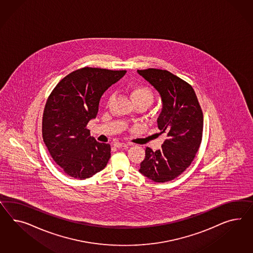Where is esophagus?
<instances>
[{"mask_svg": "<svg viewBox=\"0 0 253 253\" xmlns=\"http://www.w3.org/2000/svg\"><path fill=\"white\" fill-rule=\"evenodd\" d=\"M128 144H125V143H119V142H117L114 144V146L117 147V148H122V147H126Z\"/></svg>", "mask_w": 253, "mask_h": 253, "instance_id": "esophagus-1", "label": "esophagus"}]
</instances>
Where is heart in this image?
<instances>
[{
    "mask_svg": "<svg viewBox=\"0 0 253 253\" xmlns=\"http://www.w3.org/2000/svg\"><path fill=\"white\" fill-rule=\"evenodd\" d=\"M130 97L133 100V102L135 101H145V102L151 103L154 100V94L152 92V90L146 86L143 85H139L135 86L133 88H131L130 91Z\"/></svg>",
    "mask_w": 253,
    "mask_h": 253,
    "instance_id": "b5f03b06",
    "label": "heart"
}]
</instances>
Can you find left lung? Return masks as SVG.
<instances>
[{
    "instance_id": "8db88e82",
    "label": "left lung",
    "mask_w": 253,
    "mask_h": 253,
    "mask_svg": "<svg viewBox=\"0 0 253 253\" xmlns=\"http://www.w3.org/2000/svg\"><path fill=\"white\" fill-rule=\"evenodd\" d=\"M137 73L153 85L161 97L158 129L167 135L161 149H145L139 172L155 182L177 178L191 165L203 136L204 117L193 88L166 70L146 69Z\"/></svg>"
}]
</instances>
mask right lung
I'll return each instance as SVG.
<instances>
[{
	"label": "right lung",
	"mask_w": 253,
	"mask_h": 253,
	"mask_svg": "<svg viewBox=\"0 0 253 253\" xmlns=\"http://www.w3.org/2000/svg\"><path fill=\"white\" fill-rule=\"evenodd\" d=\"M125 74L84 67L65 76L48 96L42 120L43 141L69 176L90 178L108 164L110 145L96 142L86 125L96 119L103 94Z\"/></svg>",
	"instance_id": "1"
}]
</instances>
